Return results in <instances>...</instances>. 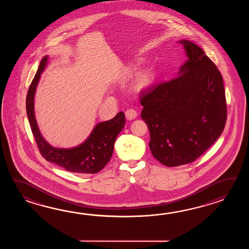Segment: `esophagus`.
<instances>
[{"label": "esophagus", "instance_id": "34e87169", "mask_svg": "<svg viewBox=\"0 0 249 249\" xmlns=\"http://www.w3.org/2000/svg\"><path fill=\"white\" fill-rule=\"evenodd\" d=\"M125 117L128 120H132L137 117V111L133 108H128L125 111Z\"/></svg>", "mask_w": 249, "mask_h": 249}]
</instances>
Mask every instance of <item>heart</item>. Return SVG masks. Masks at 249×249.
<instances>
[{
  "label": "heart",
  "mask_w": 249,
  "mask_h": 249,
  "mask_svg": "<svg viewBox=\"0 0 249 249\" xmlns=\"http://www.w3.org/2000/svg\"><path fill=\"white\" fill-rule=\"evenodd\" d=\"M154 79V74L152 71L146 70L138 76L136 85L139 88H146L152 84Z\"/></svg>",
  "instance_id": "heart-1"
}]
</instances>
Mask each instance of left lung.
Listing matches in <instances>:
<instances>
[{
    "label": "left lung",
    "instance_id": "obj_1",
    "mask_svg": "<svg viewBox=\"0 0 249 249\" xmlns=\"http://www.w3.org/2000/svg\"><path fill=\"white\" fill-rule=\"evenodd\" d=\"M183 44L188 59L179 75L141 93L148 146L161 164H190L215 142L227 119L223 80L215 64L196 44Z\"/></svg>",
    "mask_w": 249,
    "mask_h": 249
}]
</instances>
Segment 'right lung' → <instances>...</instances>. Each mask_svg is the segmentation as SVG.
Instances as JSON below:
<instances>
[{
  "instance_id": "right-lung-1",
  "label": "right lung",
  "mask_w": 249,
  "mask_h": 249,
  "mask_svg": "<svg viewBox=\"0 0 249 249\" xmlns=\"http://www.w3.org/2000/svg\"><path fill=\"white\" fill-rule=\"evenodd\" d=\"M47 59L46 56L42 58L37 72L29 86L26 101L27 117L38 149L47 161L67 171L77 174H96L103 169L111 159L114 143L125 124L124 114L119 112L111 120L98 124L90 137L75 148L67 149L52 147L40 133L34 112V97Z\"/></svg>"
}]
</instances>
